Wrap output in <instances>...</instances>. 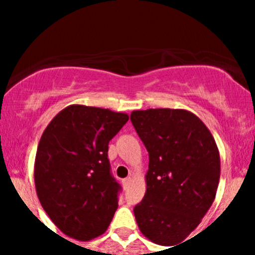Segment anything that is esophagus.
Listing matches in <instances>:
<instances>
[{"label":"esophagus","instance_id":"obj_1","mask_svg":"<svg viewBox=\"0 0 255 255\" xmlns=\"http://www.w3.org/2000/svg\"><path fill=\"white\" fill-rule=\"evenodd\" d=\"M130 184H131V177H126V179L123 180V186H124V189H128V188H129Z\"/></svg>","mask_w":255,"mask_h":255}]
</instances>
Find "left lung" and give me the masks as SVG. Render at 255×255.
Masks as SVG:
<instances>
[{
    "instance_id": "8db88e82",
    "label": "left lung",
    "mask_w": 255,
    "mask_h": 255,
    "mask_svg": "<svg viewBox=\"0 0 255 255\" xmlns=\"http://www.w3.org/2000/svg\"><path fill=\"white\" fill-rule=\"evenodd\" d=\"M130 120L149 153L147 190L135 206V220L150 242L177 247L216 198L221 173L217 144L203 121L186 110H138Z\"/></svg>"
}]
</instances>
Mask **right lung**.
Returning a JSON list of instances; mask_svg holds the SVG:
<instances>
[{"mask_svg":"<svg viewBox=\"0 0 255 255\" xmlns=\"http://www.w3.org/2000/svg\"><path fill=\"white\" fill-rule=\"evenodd\" d=\"M129 115L71 105L40 136L34 162L38 199L62 234L79 242L102 235L119 207L120 185L110 172L108 143Z\"/></svg>","mask_w":255,"mask_h":255,"instance_id":"add662e5","label":"right lung"}]
</instances>
